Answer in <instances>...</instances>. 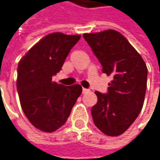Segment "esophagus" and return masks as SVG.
Segmentation results:
<instances>
[{"mask_svg":"<svg viewBox=\"0 0 160 160\" xmlns=\"http://www.w3.org/2000/svg\"><path fill=\"white\" fill-rule=\"evenodd\" d=\"M89 92V89H85V88H83V93H86Z\"/></svg>","mask_w":160,"mask_h":160,"instance_id":"1","label":"esophagus"}]
</instances>
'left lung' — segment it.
<instances>
[{"label":"left lung","mask_w":160,"mask_h":160,"mask_svg":"<svg viewBox=\"0 0 160 160\" xmlns=\"http://www.w3.org/2000/svg\"><path fill=\"white\" fill-rule=\"evenodd\" d=\"M83 37L102 64V72L111 76L107 93L98 91V102L91 113L95 125L108 136L125 132L141 112L147 88L148 69L144 60L129 42L115 30Z\"/></svg>","instance_id":"8db88e82"}]
</instances>
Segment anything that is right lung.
I'll return each instance as SVG.
<instances>
[{"instance_id":"obj_1","label":"right lung","mask_w":160,"mask_h":160,"mask_svg":"<svg viewBox=\"0 0 160 160\" xmlns=\"http://www.w3.org/2000/svg\"><path fill=\"white\" fill-rule=\"evenodd\" d=\"M80 38L62 33L48 34L18 62L17 89L23 112L42 132H54L63 126L82 93L79 84L65 86L52 82Z\"/></svg>"}]
</instances>
